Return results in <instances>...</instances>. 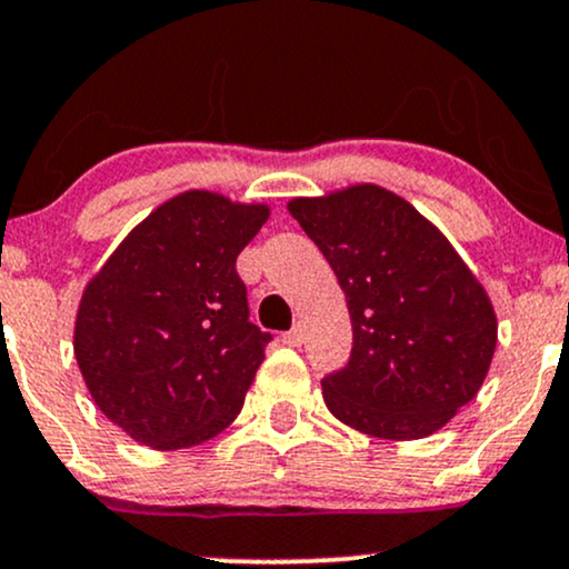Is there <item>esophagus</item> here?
<instances>
[{"label":"esophagus","instance_id":"esophagus-1","mask_svg":"<svg viewBox=\"0 0 569 569\" xmlns=\"http://www.w3.org/2000/svg\"><path fill=\"white\" fill-rule=\"evenodd\" d=\"M283 342H286V345H291V348H299V345L305 342V326H302V323H297V326H293V329L286 331V335H283Z\"/></svg>","mask_w":569,"mask_h":569}]
</instances>
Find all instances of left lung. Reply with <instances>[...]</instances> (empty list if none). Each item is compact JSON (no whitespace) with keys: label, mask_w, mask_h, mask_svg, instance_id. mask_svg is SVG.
<instances>
[{"label":"left lung","mask_w":569,"mask_h":569,"mask_svg":"<svg viewBox=\"0 0 569 569\" xmlns=\"http://www.w3.org/2000/svg\"><path fill=\"white\" fill-rule=\"evenodd\" d=\"M289 213L348 299L350 361L321 380L331 415L396 441L447 426L479 393L498 342L473 272L415 206L382 187L299 198Z\"/></svg>","instance_id":"1"}]
</instances>
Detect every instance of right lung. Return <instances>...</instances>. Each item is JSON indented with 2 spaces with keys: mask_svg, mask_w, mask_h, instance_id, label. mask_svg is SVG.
<instances>
[{
  "mask_svg": "<svg viewBox=\"0 0 569 569\" xmlns=\"http://www.w3.org/2000/svg\"><path fill=\"white\" fill-rule=\"evenodd\" d=\"M267 217L200 189L176 194L88 283L74 356L98 409L130 439L184 449L238 417L272 335L251 323L234 262Z\"/></svg>",
  "mask_w": 569,
  "mask_h": 569,
  "instance_id": "obj_1",
  "label": "right lung"
}]
</instances>
